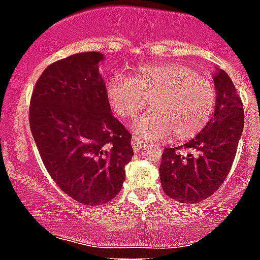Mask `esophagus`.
I'll use <instances>...</instances> for the list:
<instances>
[{
	"label": "esophagus",
	"mask_w": 260,
	"mask_h": 260,
	"mask_svg": "<svg viewBox=\"0 0 260 260\" xmlns=\"http://www.w3.org/2000/svg\"><path fill=\"white\" fill-rule=\"evenodd\" d=\"M131 144H132V148H134L135 152H139L141 148H144L145 145H147V143H145L140 136H137V135H134V136H132Z\"/></svg>",
	"instance_id": "obj_1"
}]
</instances>
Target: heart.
I'll use <instances>...</instances> for the list:
<instances>
[{"mask_svg": "<svg viewBox=\"0 0 260 260\" xmlns=\"http://www.w3.org/2000/svg\"><path fill=\"white\" fill-rule=\"evenodd\" d=\"M107 98L117 117H136L150 102L153 112L137 120L134 129L144 139L189 140L208 125L217 108L214 83L186 64H143L131 78L111 76Z\"/></svg>", "mask_w": 260, "mask_h": 260, "instance_id": "1", "label": "heart"}]
</instances>
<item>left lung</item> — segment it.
<instances>
[{
	"label": "left lung",
	"instance_id": "8db88e82",
	"mask_svg": "<svg viewBox=\"0 0 260 260\" xmlns=\"http://www.w3.org/2000/svg\"><path fill=\"white\" fill-rule=\"evenodd\" d=\"M218 103L208 125L182 147L165 148L160 165L161 186L181 204H198L218 190L234 162L245 125L243 103L228 73L214 75ZM191 150L186 156L177 149Z\"/></svg>",
	"mask_w": 260,
	"mask_h": 260
}]
</instances>
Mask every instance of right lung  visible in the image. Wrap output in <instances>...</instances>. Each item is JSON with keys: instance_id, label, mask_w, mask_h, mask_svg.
I'll list each match as a JSON object with an SVG mask.
<instances>
[{"instance_id": "add662e5", "label": "right lung", "mask_w": 260, "mask_h": 260, "mask_svg": "<svg viewBox=\"0 0 260 260\" xmlns=\"http://www.w3.org/2000/svg\"><path fill=\"white\" fill-rule=\"evenodd\" d=\"M96 51L51 63L30 99V129L43 165L59 189L88 206L121 190L134 156L132 135L111 113Z\"/></svg>"}]
</instances>
